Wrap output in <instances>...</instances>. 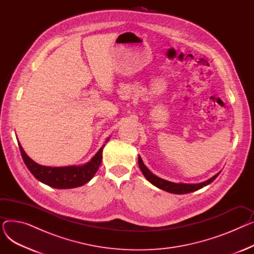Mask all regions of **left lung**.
I'll list each match as a JSON object with an SVG mask.
<instances>
[{
  "label": "left lung",
  "mask_w": 254,
  "mask_h": 254,
  "mask_svg": "<svg viewBox=\"0 0 254 254\" xmlns=\"http://www.w3.org/2000/svg\"><path fill=\"white\" fill-rule=\"evenodd\" d=\"M138 164H139V168L141 170V172L143 173L144 177L147 179L151 184H153L156 188H158L159 190H163L165 191L171 192V193H175V194H184V193H190L195 190H198L203 189L204 186H207L208 184H210L211 182L214 181L217 176L220 174V172H218L217 174H215L213 177H211L210 179L201 182V183H195V184H190V183H175V182H171L168 180H165L161 177H158L156 175H154L153 173L146 167L142 161L141 156H138Z\"/></svg>",
  "instance_id": "obj_1"
}]
</instances>
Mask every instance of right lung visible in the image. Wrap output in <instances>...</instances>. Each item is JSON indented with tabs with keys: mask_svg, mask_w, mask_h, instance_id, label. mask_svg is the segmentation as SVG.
I'll return each instance as SVG.
<instances>
[{
	"mask_svg": "<svg viewBox=\"0 0 254 254\" xmlns=\"http://www.w3.org/2000/svg\"><path fill=\"white\" fill-rule=\"evenodd\" d=\"M109 138L106 140L108 142ZM21 156L25 166L36 179L42 182L50 188L66 190L82 186L95 176L99 167L102 163V152L105 147L103 145L100 150L92 156L89 162L80 166H66V167H47L39 165L28 156L22 148L20 143H18Z\"/></svg>",
	"mask_w": 254,
	"mask_h": 254,
	"instance_id": "1",
	"label": "right lung"
}]
</instances>
